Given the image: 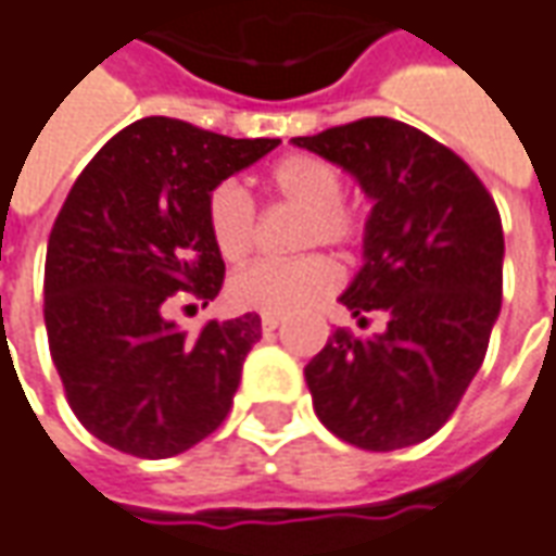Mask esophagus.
I'll return each instance as SVG.
<instances>
[{
	"instance_id": "esophagus-1",
	"label": "esophagus",
	"mask_w": 556,
	"mask_h": 556,
	"mask_svg": "<svg viewBox=\"0 0 556 556\" xmlns=\"http://www.w3.org/2000/svg\"><path fill=\"white\" fill-rule=\"evenodd\" d=\"M278 327H281V317H278V315H263V329H266V332H275Z\"/></svg>"
}]
</instances>
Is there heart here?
I'll return each instance as SVG.
<instances>
[{
	"label": "heart",
	"instance_id": "obj_1",
	"mask_svg": "<svg viewBox=\"0 0 556 556\" xmlns=\"http://www.w3.org/2000/svg\"><path fill=\"white\" fill-rule=\"evenodd\" d=\"M266 197L278 205L302 208L300 248H339L357 251L366 239V214L342 197V168L312 154L278 160L263 178ZM205 220L214 248L229 263H241L256 244V208L236 181L214 187L205 202ZM339 287V266L327 254L296 260H260L229 281V296L239 308L263 315H293Z\"/></svg>",
	"mask_w": 556,
	"mask_h": 556
}]
</instances>
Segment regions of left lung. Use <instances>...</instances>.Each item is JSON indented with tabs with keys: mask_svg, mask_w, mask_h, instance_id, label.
I'll list each match as a JSON object with an SVG mask.
<instances>
[{
	"mask_svg": "<svg viewBox=\"0 0 556 556\" xmlns=\"http://www.w3.org/2000/svg\"><path fill=\"white\" fill-rule=\"evenodd\" d=\"M293 144L357 175L375 199L366 263L342 305L372 339L336 329L305 366L315 412L363 451L430 439L484 363L503 305V220L469 163L390 117H359Z\"/></svg>",
	"mask_w": 556,
	"mask_h": 556,
	"instance_id": "obj_1",
	"label": "left lung"
}]
</instances>
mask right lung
<instances>
[{"label":"right lung","mask_w":556,"mask_h":556,"mask_svg":"<svg viewBox=\"0 0 556 556\" xmlns=\"http://www.w3.org/2000/svg\"><path fill=\"white\" fill-rule=\"evenodd\" d=\"M275 144L144 117L72 184L48 239L45 327L72 412L114 451L166 460L227 420L260 315L187 339L166 312L175 293L202 305L220 293L205 202Z\"/></svg>","instance_id":"add662e5"}]
</instances>
